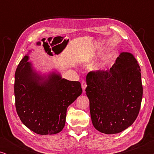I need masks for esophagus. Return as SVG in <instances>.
Here are the masks:
<instances>
[{
    "instance_id": "obj_1",
    "label": "esophagus",
    "mask_w": 154,
    "mask_h": 154,
    "mask_svg": "<svg viewBox=\"0 0 154 154\" xmlns=\"http://www.w3.org/2000/svg\"><path fill=\"white\" fill-rule=\"evenodd\" d=\"M81 85H82V89H83V92H85V88L87 87V85H86V82L85 81H83L81 83Z\"/></svg>"
}]
</instances>
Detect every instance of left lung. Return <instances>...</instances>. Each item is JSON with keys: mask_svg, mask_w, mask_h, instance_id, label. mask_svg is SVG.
<instances>
[{"mask_svg": "<svg viewBox=\"0 0 154 154\" xmlns=\"http://www.w3.org/2000/svg\"><path fill=\"white\" fill-rule=\"evenodd\" d=\"M85 91L94 128L102 133H119L137 117L142 100L141 69L133 54L123 52L108 71H92Z\"/></svg>", "mask_w": 154, "mask_h": 154, "instance_id": "left-lung-1", "label": "left lung"}]
</instances>
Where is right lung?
<instances>
[{
  "label": "right lung",
  "instance_id": "add662e5",
  "mask_svg": "<svg viewBox=\"0 0 154 154\" xmlns=\"http://www.w3.org/2000/svg\"><path fill=\"white\" fill-rule=\"evenodd\" d=\"M31 52L20 61L14 75L17 113L35 133L57 134L64 127L68 106L82 94L81 83L62 79L57 71L47 74L36 71L28 61Z\"/></svg>",
  "mask_w": 154,
  "mask_h": 154
}]
</instances>
